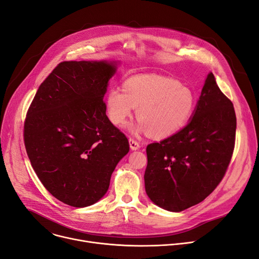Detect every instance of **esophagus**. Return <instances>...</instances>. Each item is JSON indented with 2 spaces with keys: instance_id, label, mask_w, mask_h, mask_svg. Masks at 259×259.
I'll return each mask as SVG.
<instances>
[{
  "instance_id": "1",
  "label": "esophagus",
  "mask_w": 259,
  "mask_h": 259,
  "mask_svg": "<svg viewBox=\"0 0 259 259\" xmlns=\"http://www.w3.org/2000/svg\"><path fill=\"white\" fill-rule=\"evenodd\" d=\"M129 143H130V148L132 149V150H138V149L141 148V144L138 141H135L134 139L130 138Z\"/></svg>"
}]
</instances>
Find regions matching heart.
<instances>
[{
    "label": "heart",
    "mask_w": 259,
    "mask_h": 259,
    "mask_svg": "<svg viewBox=\"0 0 259 259\" xmlns=\"http://www.w3.org/2000/svg\"><path fill=\"white\" fill-rule=\"evenodd\" d=\"M122 92H108L106 107L109 119L116 127L126 124L138 108L140 118L134 132H148L155 138H167L181 130L192 116L195 95L178 80L156 74H140L126 79Z\"/></svg>",
    "instance_id": "obj_1"
}]
</instances>
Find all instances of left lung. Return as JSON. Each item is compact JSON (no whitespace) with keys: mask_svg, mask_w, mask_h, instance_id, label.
I'll return each instance as SVG.
<instances>
[{"mask_svg":"<svg viewBox=\"0 0 259 259\" xmlns=\"http://www.w3.org/2000/svg\"><path fill=\"white\" fill-rule=\"evenodd\" d=\"M234 107L209 73L193 117L181 131L147 146V195L158 207L181 212L197 205L220 185L232 158Z\"/></svg>","mask_w":259,"mask_h":259,"instance_id":"1","label":"left lung"}]
</instances>
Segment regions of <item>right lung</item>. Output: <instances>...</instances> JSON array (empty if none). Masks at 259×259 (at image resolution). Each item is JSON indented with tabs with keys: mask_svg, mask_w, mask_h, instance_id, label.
I'll return each mask as SVG.
<instances>
[{
	"mask_svg": "<svg viewBox=\"0 0 259 259\" xmlns=\"http://www.w3.org/2000/svg\"><path fill=\"white\" fill-rule=\"evenodd\" d=\"M115 64L61 62L39 85L24 122V144L38 180L68 206L93 205L107 192L126 135L106 115Z\"/></svg>",
	"mask_w": 259,
	"mask_h": 259,
	"instance_id": "right-lung-1",
	"label": "right lung"
}]
</instances>
